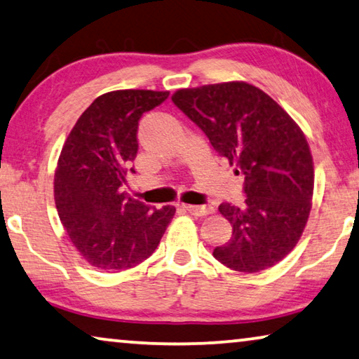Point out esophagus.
<instances>
[{
	"mask_svg": "<svg viewBox=\"0 0 359 359\" xmlns=\"http://www.w3.org/2000/svg\"><path fill=\"white\" fill-rule=\"evenodd\" d=\"M185 210L189 211L194 216H208V214L214 212V208L206 205V206H194V205H185Z\"/></svg>",
	"mask_w": 359,
	"mask_h": 359,
	"instance_id": "1",
	"label": "esophagus"
}]
</instances>
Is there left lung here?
Instances as JSON below:
<instances>
[{
    "mask_svg": "<svg viewBox=\"0 0 359 359\" xmlns=\"http://www.w3.org/2000/svg\"><path fill=\"white\" fill-rule=\"evenodd\" d=\"M172 101L245 175V205L219 206L232 237L214 258L247 274L276 266L295 248L313 205L314 165L303 130L269 95L238 80L180 88Z\"/></svg>",
    "mask_w": 359,
    "mask_h": 359,
    "instance_id": "1",
    "label": "left lung"
}]
</instances>
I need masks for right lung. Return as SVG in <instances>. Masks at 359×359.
<instances>
[{
    "mask_svg": "<svg viewBox=\"0 0 359 359\" xmlns=\"http://www.w3.org/2000/svg\"><path fill=\"white\" fill-rule=\"evenodd\" d=\"M168 96L153 90L101 95L62 145L55 170L56 210L80 256L101 271L143 263L175 214L174 206L151 210L121 189L138 151V121Z\"/></svg>",
    "mask_w": 359,
    "mask_h": 359,
    "instance_id": "1",
    "label": "right lung"
}]
</instances>
